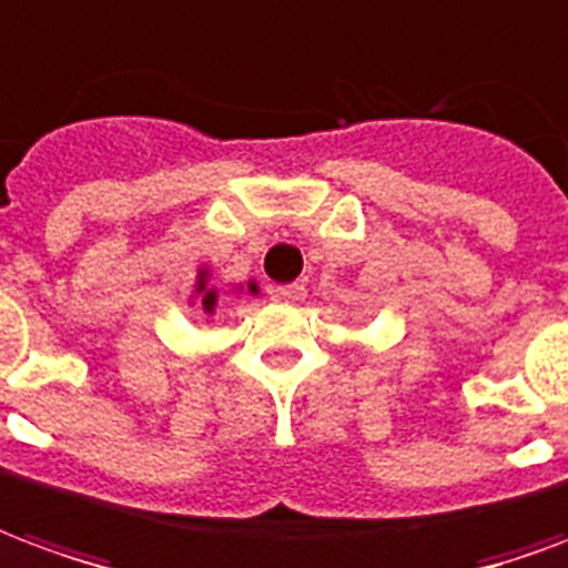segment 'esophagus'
I'll use <instances>...</instances> for the list:
<instances>
[{
    "mask_svg": "<svg viewBox=\"0 0 568 568\" xmlns=\"http://www.w3.org/2000/svg\"><path fill=\"white\" fill-rule=\"evenodd\" d=\"M271 295L276 297V301H285V304H297V301H304V297H307V285L304 283L276 285Z\"/></svg>",
    "mask_w": 568,
    "mask_h": 568,
    "instance_id": "esophagus-1",
    "label": "esophagus"
}]
</instances>
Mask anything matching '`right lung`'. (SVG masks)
I'll return each instance as SVG.
<instances>
[{"mask_svg": "<svg viewBox=\"0 0 568 568\" xmlns=\"http://www.w3.org/2000/svg\"><path fill=\"white\" fill-rule=\"evenodd\" d=\"M212 304H215V295H212V292H206V297H203V307L212 310Z\"/></svg>", "mask_w": 568, "mask_h": 568, "instance_id": "obj_1", "label": "right lung"}]
</instances>
